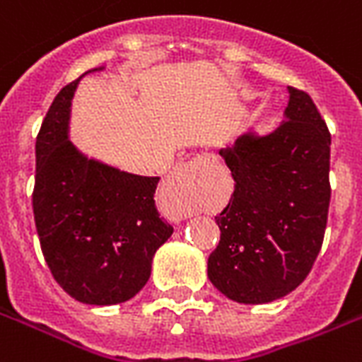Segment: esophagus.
I'll return each instance as SVG.
<instances>
[{"label":"esophagus","mask_w":362,"mask_h":362,"mask_svg":"<svg viewBox=\"0 0 362 362\" xmlns=\"http://www.w3.org/2000/svg\"><path fill=\"white\" fill-rule=\"evenodd\" d=\"M211 163H214V160L199 158V160L187 161V163H180L173 169L165 182V193L175 206V210H173L175 219L187 217L191 191L195 189L197 184L208 175Z\"/></svg>","instance_id":"34e87169"}]
</instances>
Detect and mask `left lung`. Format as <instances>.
I'll list each match as a JSON object with an SVG mask.
<instances>
[{"label":"left lung","mask_w":362,"mask_h":362,"mask_svg":"<svg viewBox=\"0 0 362 362\" xmlns=\"http://www.w3.org/2000/svg\"><path fill=\"white\" fill-rule=\"evenodd\" d=\"M288 93L277 130L243 134L219 151L234 193L216 217L221 240L208 258V279L238 303H269L296 290L324 243L331 134L305 90Z\"/></svg>","instance_id":"8db88e82"}]
</instances>
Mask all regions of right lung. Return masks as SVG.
Wrapping results in <instances>:
<instances>
[{
    "mask_svg": "<svg viewBox=\"0 0 362 362\" xmlns=\"http://www.w3.org/2000/svg\"><path fill=\"white\" fill-rule=\"evenodd\" d=\"M81 78L59 90L37 135L33 214L59 286L79 303L104 307L145 286L173 227L156 210L158 176L89 160L69 141L70 102Z\"/></svg>",
    "mask_w": 362,
    "mask_h": 362,
    "instance_id": "add662e5",
    "label": "right lung"
}]
</instances>
